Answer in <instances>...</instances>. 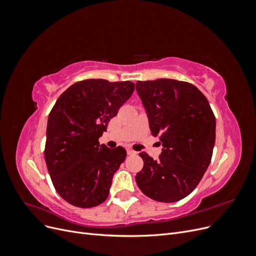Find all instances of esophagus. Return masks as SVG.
<instances>
[{
	"mask_svg": "<svg viewBox=\"0 0 256 256\" xmlns=\"http://www.w3.org/2000/svg\"><path fill=\"white\" fill-rule=\"evenodd\" d=\"M127 154H136V152H134V150H130V148H128V150H127Z\"/></svg>",
	"mask_w": 256,
	"mask_h": 256,
	"instance_id": "1",
	"label": "esophagus"
}]
</instances>
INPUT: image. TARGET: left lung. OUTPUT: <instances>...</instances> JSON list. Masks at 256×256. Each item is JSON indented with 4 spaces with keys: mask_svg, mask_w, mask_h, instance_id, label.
Listing matches in <instances>:
<instances>
[{
    "mask_svg": "<svg viewBox=\"0 0 256 256\" xmlns=\"http://www.w3.org/2000/svg\"><path fill=\"white\" fill-rule=\"evenodd\" d=\"M136 88L152 134L164 146L157 160L140 152L144 166L136 182L157 202H177L196 189L210 164L216 141L214 112L202 92L188 82L138 81Z\"/></svg>",
    "mask_w": 256,
    "mask_h": 256,
    "instance_id": "8db88e82",
    "label": "left lung"
}]
</instances>
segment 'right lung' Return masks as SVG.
<instances>
[{"mask_svg": "<svg viewBox=\"0 0 256 256\" xmlns=\"http://www.w3.org/2000/svg\"><path fill=\"white\" fill-rule=\"evenodd\" d=\"M134 83L79 81L56 100L48 118L44 159L56 192L76 207L90 208L109 196L112 178L126 158L98 138L132 95Z\"/></svg>", "mask_w": 256, "mask_h": 256, "instance_id": "add662e5", "label": "right lung"}]
</instances>
